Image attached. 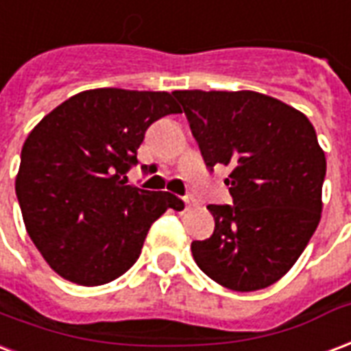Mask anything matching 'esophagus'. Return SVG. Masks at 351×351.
<instances>
[{
    "mask_svg": "<svg viewBox=\"0 0 351 351\" xmlns=\"http://www.w3.org/2000/svg\"><path fill=\"white\" fill-rule=\"evenodd\" d=\"M184 202H186V208H193V206H195V204H197L195 197H193V195H186V197H184Z\"/></svg>",
    "mask_w": 351,
    "mask_h": 351,
    "instance_id": "obj_1",
    "label": "esophagus"
}]
</instances>
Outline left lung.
Listing matches in <instances>:
<instances>
[{"label": "left lung", "mask_w": 351, "mask_h": 351, "mask_svg": "<svg viewBox=\"0 0 351 351\" xmlns=\"http://www.w3.org/2000/svg\"><path fill=\"white\" fill-rule=\"evenodd\" d=\"M206 167L230 169L232 204H210L197 266L236 292L279 281L320 223L326 154L307 117L255 90H175Z\"/></svg>", "instance_id": "8db88e82"}]
</instances>
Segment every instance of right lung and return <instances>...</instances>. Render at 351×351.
Instances as JSON below:
<instances>
[{"instance_id":"1","label":"right lung","mask_w":351,"mask_h":351,"mask_svg":"<svg viewBox=\"0 0 351 351\" xmlns=\"http://www.w3.org/2000/svg\"><path fill=\"white\" fill-rule=\"evenodd\" d=\"M169 93L93 89L44 117L22 147L16 197L27 234L66 281L98 287L128 271L150 225L184 201L130 186L152 123L180 113Z\"/></svg>"}]
</instances>
